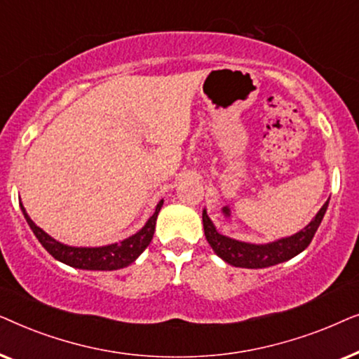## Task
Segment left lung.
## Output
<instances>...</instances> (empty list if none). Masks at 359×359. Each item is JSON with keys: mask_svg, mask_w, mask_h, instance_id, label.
Listing matches in <instances>:
<instances>
[{"mask_svg": "<svg viewBox=\"0 0 359 359\" xmlns=\"http://www.w3.org/2000/svg\"><path fill=\"white\" fill-rule=\"evenodd\" d=\"M328 201L322 205L316 217L311 220V224L306 225L297 233L291 235V237L279 238L276 242H269L263 245L257 243H247L240 242V240L225 237V235L219 233L212 220L209 219L205 209L203 210V225L205 238L217 257L224 259L225 263L232 264L237 268H268L279 264L283 262H287L304 252L312 242L313 235H316L318 225H320L323 215L327 212Z\"/></svg>", "mask_w": 359, "mask_h": 359, "instance_id": "obj_1", "label": "left lung"}]
</instances>
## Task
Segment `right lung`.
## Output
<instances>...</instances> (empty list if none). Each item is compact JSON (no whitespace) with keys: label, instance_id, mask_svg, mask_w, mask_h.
Wrapping results in <instances>:
<instances>
[{"label":"right lung","instance_id":"add662e5","mask_svg":"<svg viewBox=\"0 0 359 359\" xmlns=\"http://www.w3.org/2000/svg\"><path fill=\"white\" fill-rule=\"evenodd\" d=\"M163 205V199L156 204L155 212L147 220V224L139 232L130 235L129 238L122 240L121 243H111L106 247H70V245L60 243L58 240L52 238L50 235L43 232L41 227H37L29 217L26 209L21 204L22 214L26 217L29 227L36 235L39 242L53 258L58 262L68 264V266L80 268V269H95V271H112V269H121L134 263L139 255L149 247V243L154 238L155 224L158 212Z\"/></svg>","mask_w":359,"mask_h":359}]
</instances>
